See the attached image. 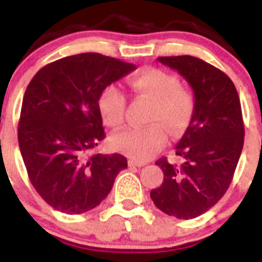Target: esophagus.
I'll use <instances>...</instances> for the list:
<instances>
[{"instance_id":"34e87169","label":"esophagus","mask_w":262,"mask_h":262,"mask_svg":"<svg viewBox=\"0 0 262 262\" xmlns=\"http://www.w3.org/2000/svg\"><path fill=\"white\" fill-rule=\"evenodd\" d=\"M145 163H142V161H136V160H128V166H138V168H142V166H144Z\"/></svg>"}]
</instances>
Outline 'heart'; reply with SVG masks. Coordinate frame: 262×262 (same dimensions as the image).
I'll return each instance as SVG.
<instances>
[{"label":"heart","mask_w":262,"mask_h":262,"mask_svg":"<svg viewBox=\"0 0 262 262\" xmlns=\"http://www.w3.org/2000/svg\"><path fill=\"white\" fill-rule=\"evenodd\" d=\"M129 89L139 96L154 101L148 122L144 127H127L111 136L114 149L128 155L131 159L144 161L168 143L169 129L180 135L187 128L194 114V97L174 75L157 68L143 69L127 81ZM98 110L103 123L117 128L124 122L126 97L115 85H107L98 97Z\"/></svg>","instance_id":"1"}]
</instances>
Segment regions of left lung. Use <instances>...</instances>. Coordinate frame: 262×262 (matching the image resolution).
<instances>
[{
	"mask_svg": "<svg viewBox=\"0 0 262 262\" xmlns=\"http://www.w3.org/2000/svg\"><path fill=\"white\" fill-rule=\"evenodd\" d=\"M193 89L194 114L176 147L180 163L156 161L164 181L151 191L157 209L178 219H193L221 200L232 181L244 144L237 90L221 69L198 57L163 56Z\"/></svg>",
	"mask_w": 262,
	"mask_h": 262,
	"instance_id": "8db88e82",
	"label": "left lung"
}]
</instances>
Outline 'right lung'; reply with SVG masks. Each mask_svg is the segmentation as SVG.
Masks as SVG:
<instances>
[{
  "instance_id": "1",
  "label": "right lung",
  "mask_w": 262,
  "mask_h": 262,
  "mask_svg": "<svg viewBox=\"0 0 262 262\" xmlns=\"http://www.w3.org/2000/svg\"><path fill=\"white\" fill-rule=\"evenodd\" d=\"M136 67L86 52L47 64L30 81L18 143L32 186L57 211L82 214L105 200L127 168L119 154H92L103 139L98 97Z\"/></svg>"
}]
</instances>
